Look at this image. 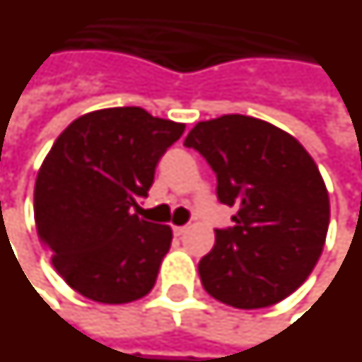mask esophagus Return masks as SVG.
<instances>
[{
    "instance_id": "1",
    "label": "esophagus",
    "mask_w": 362,
    "mask_h": 362,
    "mask_svg": "<svg viewBox=\"0 0 362 362\" xmlns=\"http://www.w3.org/2000/svg\"><path fill=\"white\" fill-rule=\"evenodd\" d=\"M186 230H188V226H174L173 232H174V235H176V238H182V235L186 234Z\"/></svg>"
}]
</instances>
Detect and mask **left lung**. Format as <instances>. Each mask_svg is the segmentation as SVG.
<instances>
[{"instance_id": "1", "label": "left lung", "mask_w": 362, "mask_h": 362, "mask_svg": "<svg viewBox=\"0 0 362 362\" xmlns=\"http://www.w3.org/2000/svg\"><path fill=\"white\" fill-rule=\"evenodd\" d=\"M184 146L216 174L218 202L235 209L199 261L209 296L235 309H263L307 280L322 253L330 202L315 160L264 120L224 115L197 122Z\"/></svg>"}]
</instances>
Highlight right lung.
Masks as SVG:
<instances>
[{
    "label": "right lung",
    "instance_id": "right-lung-1",
    "mask_svg": "<svg viewBox=\"0 0 362 362\" xmlns=\"http://www.w3.org/2000/svg\"><path fill=\"white\" fill-rule=\"evenodd\" d=\"M184 124L141 107L80 117L40 167L34 218L59 276L98 303H130L153 288L173 230L132 215Z\"/></svg>",
    "mask_w": 362,
    "mask_h": 362
}]
</instances>
